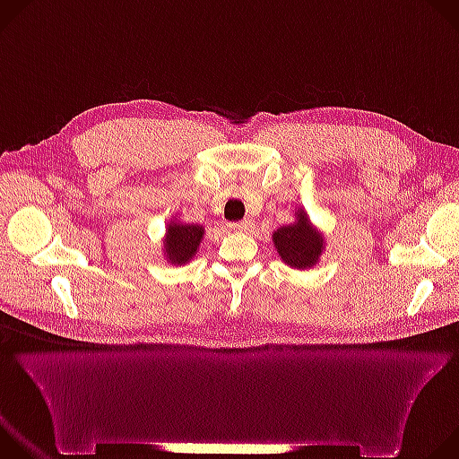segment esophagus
Instances as JSON below:
<instances>
[{"mask_svg":"<svg viewBox=\"0 0 459 459\" xmlns=\"http://www.w3.org/2000/svg\"><path fill=\"white\" fill-rule=\"evenodd\" d=\"M229 227H230V230H234V232H248V230L252 229V221H250V220L236 221V223H230Z\"/></svg>","mask_w":459,"mask_h":459,"instance_id":"esophagus-1","label":"esophagus"}]
</instances>
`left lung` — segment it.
I'll list each match as a JSON object with an SVG mask.
<instances>
[{"instance_id": "obj_1", "label": "left lung", "mask_w": 459, "mask_h": 459, "mask_svg": "<svg viewBox=\"0 0 459 459\" xmlns=\"http://www.w3.org/2000/svg\"><path fill=\"white\" fill-rule=\"evenodd\" d=\"M273 243L285 264L299 271L314 267L325 248L323 234L310 223L303 209H298L294 223L280 227L273 234Z\"/></svg>"}]
</instances>
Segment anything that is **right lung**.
Masks as SVG:
<instances>
[{
    "label": "right lung",
    "instance_id": "1",
    "mask_svg": "<svg viewBox=\"0 0 459 459\" xmlns=\"http://www.w3.org/2000/svg\"><path fill=\"white\" fill-rule=\"evenodd\" d=\"M205 236V229L195 223L170 221L163 239V252L172 265H185L198 254L200 243Z\"/></svg>",
    "mask_w": 459,
    "mask_h": 459
}]
</instances>
